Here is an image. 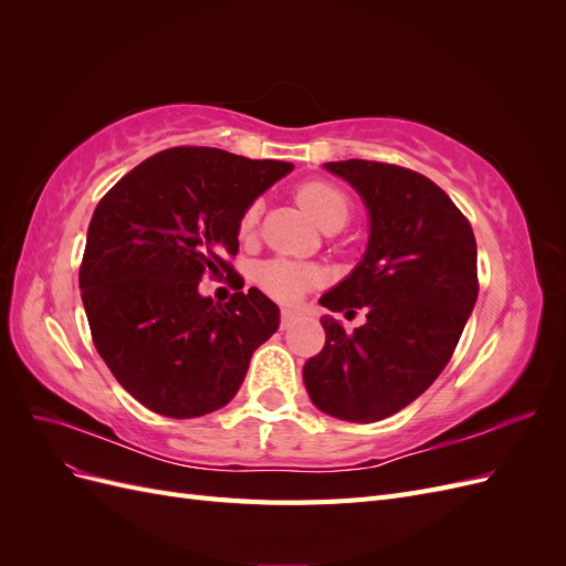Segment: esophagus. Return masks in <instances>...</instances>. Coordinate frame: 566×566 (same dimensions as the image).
<instances>
[{"mask_svg": "<svg viewBox=\"0 0 566 566\" xmlns=\"http://www.w3.org/2000/svg\"><path fill=\"white\" fill-rule=\"evenodd\" d=\"M295 321H300V312L295 310H281V328H290Z\"/></svg>", "mask_w": 566, "mask_h": 566, "instance_id": "1", "label": "esophagus"}]
</instances>
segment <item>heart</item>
<instances>
[{"mask_svg": "<svg viewBox=\"0 0 566 566\" xmlns=\"http://www.w3.org/2000/svg\"><path fill=\"white\" fill-rule=\"evenodd\" d=\"M297 200L302 208L312 214L316 224L325 231H339L349 221V200L345 193L325 181H310L297 188ZM256 217H260V205H252L241 219V233L248 235L256 227ZM256 281L266 290L269 295L283 302L297 300L306 287L318 281V273L312 266H302L293 262H266L260 266Z\"/></svg>", "mask_w": 566, "mask_h": 566, "instance_id": "1", "label": "heart"}]
</instances>
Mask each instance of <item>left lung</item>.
Wrapping results in <instances>:
<instances>
[{
    "mask_svg": "<svg viewBox=\"0 0 566 566\" xmlns=\"http://www.w3.org/2000/svg\"><path fill=\"white\" fill-rule=\"evenodd\" d=\"M323 167L364 200L368 243L349 276L318 302L331 312L366 306L368 314L352 335L331 314L321 316L325 347L302 378L323 413L385 420L449 364L479 293L474 233L453 200L418 172L368 160Z\"/></svg>",
    "mask_w": 566,
    "mask_h": 566,
    "instance_id": "8db88e82",
    "label": "left lung"
}]
</instances>
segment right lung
Masks as SVG:
<instances>
[{"label": "right lung", "instance_id": "1", "mask_svg": "<svg viewBox=\"0 0 566 566\" xmlns=\"http://www.w3.org/2000/svg\"><path fill=\"white\" fill-rule=\"evenodd\" d=\"M293 163L219 148H169L136 165L96 205L80 269L96 352L132 397L167 418L227 406L254 349L279 331L262 290L224 306L202 297L205 273H235L241 219Z\"/></svg>", "mask_w": 566, "mask_h": 566}]
</instances>
